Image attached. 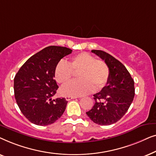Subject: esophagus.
Returning <instances> with one entry per match:
<instances>
[{
  "label": "esophagus",
  "instance_id": "obj_1",
  "mask_svg": "<svg viewBox=\"0 0 156 156\" xmlns=\"http://www.w3.org/2000/svg\"><path fill=\"white\" fill-rule=\"evenodd\" d=\"M76 97H71V96H67V97H65V99L67 101H70V100L76 99Z\"/></svg>",
  "mask_w": 156,
  "mask_h": 156
}]
</instances>
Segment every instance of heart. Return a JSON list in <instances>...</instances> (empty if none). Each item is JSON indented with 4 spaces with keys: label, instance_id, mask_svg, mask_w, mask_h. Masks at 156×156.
<instances>
[{
    "label": "heart",
    "instance_id": "b5f03b06",
    "mask_svg": "<svg viewBox=\"0 0 156 156\" xmlns=\"http://www.w3.org/2000/svg\"><path fill=\"white\" fill-rule=\"evenodd\" d=\"M74 72H80V80L64 87L62 89L64 95L80 97L89 93L93 89L99 90L107 84L110 76L107 64L87 52L74 56L69 63L59 62L55 69V78L59 84H66L72 80Z\"/></svg>",
    "mask_w": 156,
    "mask_h": 156
}]
</instances>
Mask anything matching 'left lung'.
<instances>
[{
	"instance_id": "left-lung-1",
	"label": "left lung",
	"mask_w": 156,
	"mask_h": 156,
	"mask_svg": "<svg viewBox=\"0 0 156 156\" xmlns=\"http://www.w3.org/2000/svg\"><path fill=\"white\" fill-rule=\"evenodd\" d=\"M107 64L110 76L107 84L94 94L95 104L86 112L99 125H111L124 116L135 95L134 81L126 68L118 59L102 50H91Z\"/></svg>"
}]
</instances>
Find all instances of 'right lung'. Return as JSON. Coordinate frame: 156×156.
I'll list each match as a JSON object with an SVG mask.
<instances>
[{
  "instance_id": "obj_1",
  "label": "right lung",
  "mask_w": 156,
  "mask_h": 156,
  "mask_svg": "<svg viewBox=\"0 0 156 156\" xmlns=\"http://www.w3.org/2000/svg\"><path fill=\"white\" fill-rule=\"evenodd\" d=\"M72 52L65 47H47L30 57L16 74L14 93L17 104L34 124H52L65 112L67 100L52 99L59 87L54 80L55 69L60 59Z\"/></svg>"
}]
</instances>
